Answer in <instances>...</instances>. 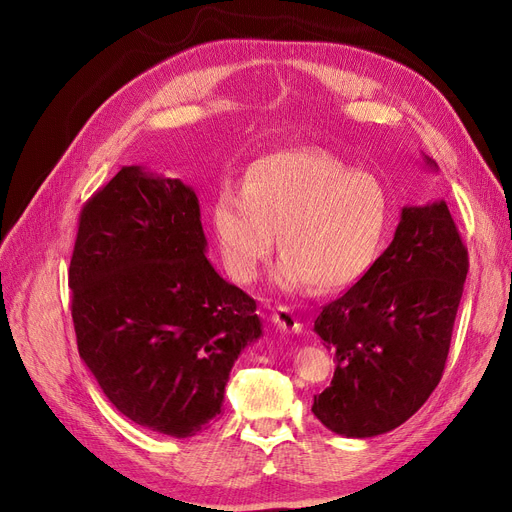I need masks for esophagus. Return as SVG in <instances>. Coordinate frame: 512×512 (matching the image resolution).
I'll return each mask as SVG.
<instances>
[{
	"mask_svg": "<svg viewBox=\"0 0 512 512\" xmlns=\"http://www.w3.org/2000/svg\"><path fill=\"white\" fill-rule=\"evenodd\" d=\"M272 321L276 328H280L286 334H301L303 332V324L299 321V317L294 315V311L288 307H282V305L276 307L272 313Z\"/></svg>",
	"mask_w": 512,
	"mask_h": 512,
	"instance_id": "obj_1",
	"label": "esophagus"
}]
</instances>
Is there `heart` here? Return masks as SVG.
I'll return each instance as SVG.
<instances>
[{
	"mask_svg": "<svg viewBox=\"0 0 512 512\" xmlns=\"http://www.w3.org/2000/svg\"><path fill=\"white\" fill-rule=\"evenodd\" d=\"M388 213L390 199L378 178L330 153L299 149L259 159L242 191L222 188L211 205V228L238 282L255 280L278 232L284 255L272 284L282 292L311 284L332 292L361 280L378 259Z\"/></svg>",
	"mask_w": 512,
	"mask_h": 512,
	"instance_id": "obj_1",
	"label": "heart"
}]
</instances>
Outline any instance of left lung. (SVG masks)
Here are the masks:
<instances>
[{
    "mask_svg": "<svg viewBox=\"0 0 512 512\" xmlns=\"http://www.w3.org/2000/svg\"><path fill=\"white\" fill-rule=\"evenodd\" d=\"M467 270L446 201L402 207L388 249L315 319L336 355L332 384L311 407L330 432L373 438L421 409L442 378Z\"/></svg>",
    "mask_w": 512,
    "mask_h": 512,
    "instance_id": "1",
    "label": "left lung"
}]
</instances>
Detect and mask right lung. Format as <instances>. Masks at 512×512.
<instances>
[{
  "label": "right lung",
  "instance_id": "right-lung-1",
  "mask_svg": "<svg viewBox=\"0 0 512 512\" xmlns=\"http://www.w3.org/2000/svg\"><path fill=\"white\" fill-rule=\"evenodd\" d=\"M193 186L124 166L80 211L70 261L80 359L130 421L191 438L222 413L257 305L205 257Z\"/></svg>",
  "mask_w": 512,
  "mask_h": 512
}]
</instances>
